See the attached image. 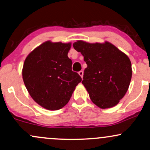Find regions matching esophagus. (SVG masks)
I'll return each mask as SVG.
<instances>
[{
	"instance_id": "34e87169",
	"label": "esophagus",
	"mask_w": 150,
	"mask_h": 150,
	"mask_svg": "<svg viewBox=\"0 0 150 150\" xmlns=\"http://www.w3.org/2000/svg\"><path fill=\"white\" fill-rule=\"evenodd\" d=\"M78 73H79V75H80L81 76V77L82 78V77H83V73H84L83 70H80V71L78 72Z\"/></svg>"
}]
</instances>
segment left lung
Masks as SVG:
<instances>
[{
    "label": "left lung",
    "mask_w": 150,
    "mask_h": 150,
    "mask_svg": "<svg viewBox=\"0 0 150 150\" xmlns=\"http://www.w3.org/2000/svg\"><path fill=\"white\" fill-rule=\"evenodd\" d=\"M73 47L82 53L87 65L82 83L92 102L101 108L118 104L128 91L131 80L129 58L108 42L89 44L77 41Z\"/></svg>",
    "instance_id": "8db88e82"
}]
</instances>
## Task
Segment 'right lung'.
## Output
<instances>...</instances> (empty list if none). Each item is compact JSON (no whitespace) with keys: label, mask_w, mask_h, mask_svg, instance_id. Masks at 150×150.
Segmentation results:
<instances>
[{"label":"right lung","mask_w":150,"mask_h":150,"mask_svg":"<svg viewBox=\"0 0 150 150\" xmlns=\"http://www.w3.org/2000/svg\"><path fill=\"white\" fill-rule=\"evenodd\" d=\"M71 44L46 42L26 58L22 78L30 96L38 104L56 111L69 101L75 87L82 81L72 70L68 53Z\"/></svg>","instance_id":"right-lung-1"}]
</instances>
